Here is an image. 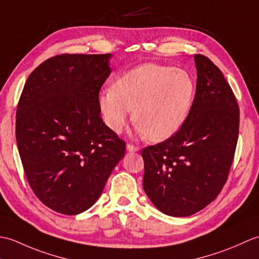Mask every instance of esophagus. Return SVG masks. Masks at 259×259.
Returning a JSON list of instances; mask_svg holds the SVG:
<instances>
[{
	"label": "esophagus",
	"instance_id": "1",
	"mask_svg": "<svg viewBox=\"0 0 259 259\" xmlns=\"http://www.w3.org/2000/svg\"><path fill=\"white\" fill-rule=\"evenodd\" d=\"M140 148L137 147V146H134V145H126V151L129 152H137L139 151Z\"/></svg>",
	"mask_w": 259,
	"mask_h": 259
}]
</instances>
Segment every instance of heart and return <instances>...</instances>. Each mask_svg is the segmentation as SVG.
Here are the masks:
<instances>
[{"mask_svg":"<svg viewBox=\"0 0 259 259\" xmlns=\"http://www.w3.org/2000/svg\"><path fill=\"white\" fill-rule=\"evenodd\" d=\"M194 97V80L186 71L145 63L121 75L114 87L101 89L98 104L104 122L114 134L122 133L134 108L137 133L160 142L181 129Z\"/></svg>","mask_w":259,"mask_h":259,"instance_id":"1","label":"heart"}]
</instances>
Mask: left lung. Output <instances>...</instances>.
Listing matches in <instances>:
<instances>
[{"label":"left lung","mask_w":259,"mask_h":259,"mask_svg":"<svg viewBox=\"0 0 259 259\" xmlns=\"http://www.w3.org/2000/svg\"><path fill=\"white\" fill-rule=\"evenodd\" d=\"M195 99L171 138L142 150L144 189L158 210L187 217L216 199L226 183L238 139L239 108L232 88L210 60L194 56Z\"/></svg>","instance_id":"1"}]
</instances>
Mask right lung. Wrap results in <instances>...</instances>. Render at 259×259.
Wrapping results in <instances>:
<instances>
[{
    "mask_svg": "<svg viewBox=\"0 0 259 259\" xmlns=\"http://www.w3.org/2000/svg\"><path fill=\"white\" fill-rule=\"evenodd\" d=\"M112 54H61L27 78L16 110V144L27 181L52 210L96 203L125 144L104 124L98 95Z\"/></svg>",
    "mask_w": 259,
    "mask_h": 259,
    "instance_id": "right-lung-1",
    "label": "right lung"
}]
</instances>
